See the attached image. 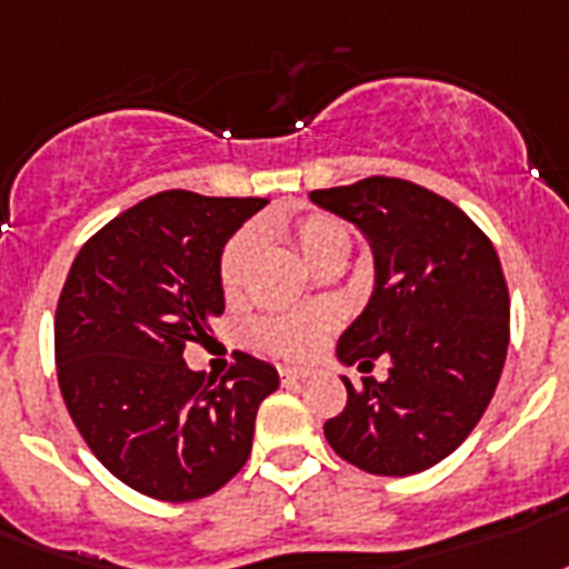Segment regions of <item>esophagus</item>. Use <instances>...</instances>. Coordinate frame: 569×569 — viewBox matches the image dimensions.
I'll list each match as a JSON object with an SVG mask.
<instances>
[{"label":"esophagus","instance_id":"1","mask_svg":"<svg viewBox=\"0 0 569 569\" xmlns=\"http://www.w3.org/2000/svg\"><path fill=\"white\" fill-rule=\"evenodd\" d=\"M303 380H307V371H300V368H280V382L283 386H298Z\"/></svg>","mask_w":569,"mask_h":569}]
</instances>
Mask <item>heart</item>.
Instances as JSON below:
<instances>
[{
  "label": "heart",
  "instance_id": "heart-1",
  "mask_svg": "<svg viewBox=\"0 0 569 569\" xmlns=\"http://www.w3.org/2000/svg\"><path fill=\"white\" fill-rule=\"evenodd\" d=\"M289 237L295 248L309 266H321L330 257H348L350 230L345 221L325 216V212H309L289 224ZM257 251V233L253 228L237 230L228 239L224 251L219 257V286L221 292L233 298L242 289L244 271L251 266V257ZM332 325V316L327 309H312V312H274V316L253 318L248 325V341L262 353L280 359H307L316 353L321 345V336Z\"/></svg>",
  "mask_w": 569,
  "mask_h": 569
}]
</instances>
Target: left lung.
I'll use <instances>...</instances> for the list:
<instances>
[{
  "instance_id": "obj_1",
  "label": "left lung",
  "mask_w": 569,
  "mask_h": 569,
  "mask_svg": "<svg viewBox=\"0 0 569 569\" xmlns=\"http://www.w3.org/2000/svg\"><path fill=\"white\" fill-rule=\"evenodd\" d=\"M318 207L359 224L377 286L339 339V359L389 377H348V403L325 423L341 459L377 477H409L447 459L491 403L509 350V286L491 239L468 212L403 178L316 189Z\"/></svg>"
}]
</instances>
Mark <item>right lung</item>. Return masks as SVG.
Masks as SVG:
<instances>
[{"instance_id": "right-lung-1", "label": "right lung", "mask_w": 569, "mask_h": 569, "mask_svg": "<svg viewBox=\"0 0 569 569\" xmlns=\"http://www.w3.org/2000/svg\"><path fill=\"white\" fill-rule=\"evenodd\" d=\"M260 207L266 198L157 192L92 233L60 289L54 365L69 418L92 456L146 497L189 502L228 485L277 391L274 368L242 350L219 380L183 362L224 312L221 248Z\"/></svg>"}]
</instances>
